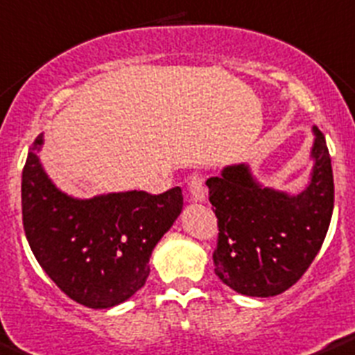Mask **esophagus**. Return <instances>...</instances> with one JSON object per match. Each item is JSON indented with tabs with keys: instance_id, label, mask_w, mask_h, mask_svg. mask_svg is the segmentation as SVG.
I'll return each instance as SVG.
<instances>
[{
	"instance_id": "obj_1",
	"label": "esophagus",
	"mask_w": 355,
	"mask_h": 355,
	"mask_svg": "<svg viewBox=\"0 0 355 355\" xmlns=\"http://www.w3.org/2000/svg\"><path fill=\"white\" fill-rule=\"evenodd\" d=\"M187 187H189V198H191L193 202L205 200L204 177H202L200 173H193L191 177L187 178Z\"/></svg>"
}]
</instances>
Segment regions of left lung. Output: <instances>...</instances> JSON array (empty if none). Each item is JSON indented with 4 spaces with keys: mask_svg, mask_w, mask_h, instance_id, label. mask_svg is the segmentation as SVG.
<instances>
[{
    "mask_svg": "<svg viewBox=\"0 0 355 355\" xmlns=\"http://www.w3.org/2000/svg\"><path fill=\"white\" fill-rule=\"evenodd\" d=\"M311 184L291 196L261 187L245 164L207 178L218 218L214 274L245 296H278L311 267L329 231L334 209V177L323 133L314 126Z\"/></svg>",
    "mask_w": 355,
    "mask_h": 355,
    "instance_id": "obj_1",
    "label": "left lung"
}]
</instances>
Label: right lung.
<instances>
[{
    "mask_svg": "<svg viewBox=\"0 0 355 355\" xmlns=\"http://www.w3.org/2000/svg\"><path fill=\"white\" fill-rule=\"evenodd\" d=\"M41 144L40 135L21 180L23 227L35 260L73 302L90 309L126 302L144 287L151 252L182 211V189L71 198L41 168Z\"/></svg>",
    "mask_w": 355,
    "mask_h": 355,
    "instance_id": "1",
    "label": "right lung"
}]
</instances>
